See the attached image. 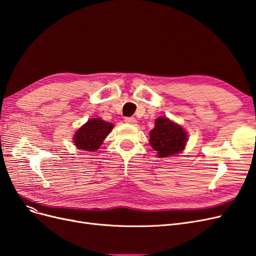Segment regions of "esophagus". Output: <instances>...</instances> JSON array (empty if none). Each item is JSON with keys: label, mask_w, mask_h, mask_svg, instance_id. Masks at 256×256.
I'll use <instances>...</instances> for the list:
<instances>
[{"label": "esophagus", "mask_w": 256, "mask_h": 256, "mask_svg": "<svg viewBox=\"0 0 256 256\" xmlns=\"http://www.w3.org/2000/svg\"><path fill=\"white\" fill-rule=\"evenodd\" d=\"M124 120H125V122H127V124H132V125H134V124L136 122V120L134 118H130V116L124 118Z\"/></svg>", "instance_id": "esophagus-1"}]
</instances>
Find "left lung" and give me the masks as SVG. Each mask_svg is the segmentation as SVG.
<instances>
[{
    "mask_svg": "<svg viewBox=\"0 0 256 256\" xmlns=\"http://www.w3.org/2000/svg\"><path fill=\"white\" fill-rule=\"evenodd\" d=\"M150 143L160 158L180 152L187 143V134L180 127L164 118L154 122V128L150 132Z\"/></svg>",
    "mask_w": 256,
    "mask_h": 256,
    "instance_id": "left-lung-1",
    "label": "left lung"
}]
</instances>
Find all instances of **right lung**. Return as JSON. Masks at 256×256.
<instances>
[{"mask_svg":"<svg viewBox=\"0 0 256 256\" xmlns=\"http://www.w3.org/2000/svg\"><path fill=\"white\" fill-rule=\"evenodd\" d=\"M112 128L113 125L111 122H106L100 118H92L76 131L74 138V144L83 150H97Z\"/></svg>","mask_w":256,"mask_h":256,"instance_id":"1","label":"right lung"}]
</instances>
